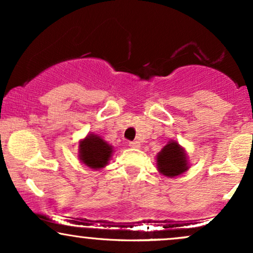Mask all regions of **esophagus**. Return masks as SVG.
<instances>
[{
	"label": "esophagus",
	"mask_w": 253,
	"mask_h": 253,
	"mask_svg": "<svg viewBox=\"0 0 253 253\" xmlns=\"http://www.w3.org/2000/svg\"><path fill=\"white\" fill-rule=\"evenodd\" d=\"M128 145L129 147H132V149H139V147H140V144H139L138 141H130Z\"/></svg>",
	"instance_id": "obj_1"
}]
</instances>
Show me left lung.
I'll return each instance as SVG.
<instances>
[{
  "label": "left lung",
  "mask_w": 253,
  "mask_h": 253,
  "mask_svg": "<svg viewBox=\"0 0 253 253\" xmlns=\"http://www.w3.org/2000/svg\"><path fill=\"white\" fill-rule=\"evenodd\" d=\"M157 169L165 177H177L189 169L187 151L178 141L170 140L157 153Z\"/></svg>",
  "instance_id": "1"
}]
</instances>
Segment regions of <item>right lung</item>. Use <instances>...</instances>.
Wrapping results in <instances>:
<instances>
[{"label": "right lung", "mask_w": 253, "mask_h": 253, "mask_svg": "<svg viewBox=\"0 0 253 253\" xmlns=\"http://www.w3.org/2000/svg\"><path fill=\"white\" fill-rule=\"evenodd\" d=\"M113 146L95 133H89L78 143V158L84 165L94 170H100L108 165L112 158Z\"/></svg>", "instance_id": "add662e5"}]
</instances>
